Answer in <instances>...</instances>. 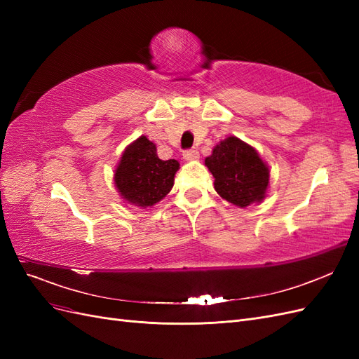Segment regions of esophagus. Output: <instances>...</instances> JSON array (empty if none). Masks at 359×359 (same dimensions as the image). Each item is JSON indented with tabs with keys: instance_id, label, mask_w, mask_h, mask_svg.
<instances>
[{
	"instance_id": "34e87169",
	"label": "esophagus",
	"mask_w": 359,
	"mask_h": 359,
	"mask_svg": "<svg viewBox=\"0 0 359 359\" xmlns=\"http://www.w3.org/2000/svg\"><path fill=\"white\" fill-rule=\"evenodd\" d=\"M182 157L186 158V160H189V161H191V160H198V158H199V151H198L196 148L187 149V151H184V153H182Z\"/></svg>"
}]
</instances>
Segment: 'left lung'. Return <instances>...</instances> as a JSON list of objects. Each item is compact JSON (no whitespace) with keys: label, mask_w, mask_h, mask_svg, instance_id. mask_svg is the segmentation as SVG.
<instances>
[{"label":"left lung","mask_w":359,"mask_h":359,"mask_svg":"<svg viewBox=\"0 0 359 359\" xmlns=\"http://www.w3.org/2000/svg\"><path fill=\"white\" fill-rule=\"evenodd\" d=\"M205 166L214 177V189L223 199L240 208L260 203L269 186V168L257 151L235 136L215 145L205 158Z\"/></svg>","instance_id":"left-lung-1"}]
</instances>
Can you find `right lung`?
I'll list each match as a JSON object with an SVG mask.
<instances>
[{
	"mask_svg": "<svg viewBox=\"0 0 359 359\" xmlns=\"http://www.w3.org/2000/svg\"><path fill=\"white\" fill-rule=\"evenodd\" d=\"M178 169L177 160H160L156 144L140 136L124 149L115 169V187L128 203L148 208L170 191Z\"/></svg>",
	"mask_w": 359,
	"mask_h": 359,
	"instance_id": "right-lung-1",
	"label": "right lung"
}]
</instances>
